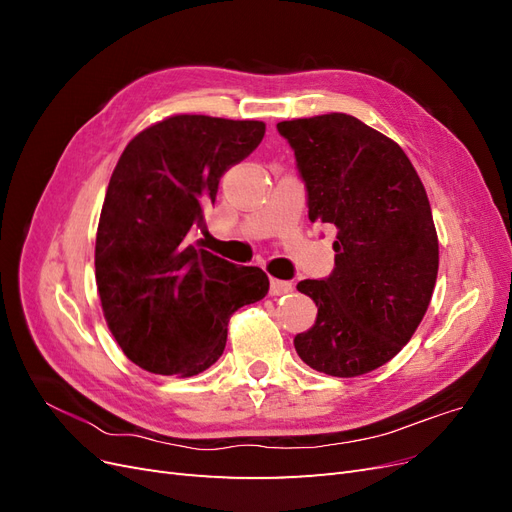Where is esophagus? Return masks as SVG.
Segmentation results:
<instances>
[{
  "label": "esophagus",
  "mask_w": 512,
  "mask_h": 512,
  "mask_svg": "<svg viewBox=\"0 0 512 512\" xmlns=\"http://www.w3.org/2000/svg\"><path fill=\"white\" fill-rule=\"evenodd\" d=\"M292 290H294V286L290 282L271 280V284H269V294H271V297H284V294H290Z\"/></svg>",
  "instance_id": "esophagus-1"
}]
</instances>
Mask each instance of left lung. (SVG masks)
I'll use <instances>...</instances> for the list:
<instances>
[{
  "label": "left lung",
  "mask_w": 512,
  "mask_h": 512,
  "mask_svg": "<svg viewBox=\"0 0 512 512\" xmlns=\"http://www.w3.org/2000/svg\"><path fill=\"white\" fill-rule=\"evenodd\" d=\"M277 132L294 151L309 220L337 228L331 275L297 284L318 316L294 350L322 374H367L410 342L436 286L427 192L404 149L352 115L282 121Z\"/></svg>",
  "instance_id": "1"
}]
</instances>
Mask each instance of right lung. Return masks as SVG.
I'll return each mask as SVG.
<instances>
[{
    "mask_svg": "<svg viewBox=\"0 0 512 512\" xmlns=\"http://www.w3.org/2000/svg\"><path fill=\"white\" fill-rule=\"evenodd\" d=\"M262 121L177 115L134 136L108 181L96 284L108 329L132 363L194 376L220 359L232 312L260 301L269 277L196 250L222 175L260 145Z\"/></svg>",
    "mask_w": 512,
    "mask_h": 512,
    "instance_id": "obj_1",
    "label": "right lung"
}]
</instances>
